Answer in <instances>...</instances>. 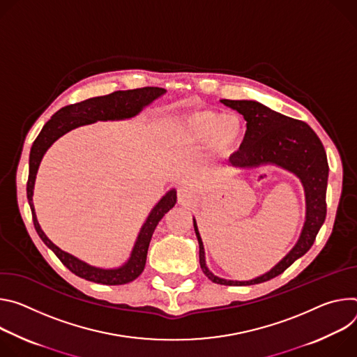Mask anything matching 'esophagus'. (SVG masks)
Wrapping results in <instances>:
<instances>
[{
  "label": "esophagus",
  "mask_w": 357,
  "mask_h": 357,
  "mask_svg": "<svg viewBox=\"0 0 357 357\" xmlns=\"http://www.w3.org/2000/svg\"><path fill=\"white\" fill-rule=\"evenodd\" d=\"M177 200H178V204L181 206H191L195 202V194L192 192L191 188L183 187L177 192Z\"/></svg>",
  "instance_id": "1"
}]
</instances>
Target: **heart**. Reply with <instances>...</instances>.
Instances as JSON below:
<instances>
[{
    "label": "heart",
    "instance_id": "obj_1",
    "mask_svg": "<svg viewBox=\"0 0 357 357\" xmlns=\"http://www.w3.org/2000/svg\"><path fill=\"white\" fill-rule=\"evenodd\" d=\"M244 125L236 114H221L210 109H200L172 119V144L181 150L200 149L207 144L215 153L234 150L243 139Z\"/></svg>",
    "mask_w": 357,
    "mask_h": 357
}]
</instances>
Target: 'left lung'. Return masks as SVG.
<instances>
[{"label":"left lung","mask_w":357,"mask_h":357,"mask_svg":"<svg viewBox=\"0 0 357 357\" xmlns=\"http://www.w3.org/2000/svg\"><path fill=\"white\" fill-rule=\"evenodd\" d=\"M221 103L241 113L247 121L244 140L240 150L231 155V166L251 169L261 165H275L294 173L305 190L306 218L298 243L271 271L250 281L224 280L207 268L204 245L197 222L192 218L194 231L200 245V265L207 278L220 285H255L282 273L313 245L316 235L326 218L328 158L321 139L305 122L281 114L255 100L222 99Z\"/></svg>","instance_id":"left-lung-1"}]
</instances>
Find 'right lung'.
<instances>
[{
    "instance_id": "1",
    "label": "right lung",
    "mask_w": 357,
    "mask_h": 357,
    "mask_svg": "<svg viewBox=\"0 0 357 357\" xmlns=\"http://www.w3.org/2000/svg\"><path fill=\"white\" fill-rule=\"evenodd\" d=\"M165 93L166 91L163 88L147 86V88H139L132 91H117L106 96L91 98L75 105H68L59 109L51 117V121L45 123L41 133L38 135V137L35 139L31 147L26 199L32 211L33 227L38 235L41 236V240L45 243V245L54 251V254L59 258V261L70 272L81 276V278L86 281H92L103 285H123L135 281L144 269L151 235L157 224L160 222V220L174 207L177 202V192L174 188H172L170 191L166 192V195H163V199L153 207V210L150 211L146 222L143 224L137 235V240L132 250L130 258L122 266L113 268V269H103V268L92 266L81 259H77L76 257L62 251L48 238L45 232L41 229V227H39L33 203H32L33 185H35L38 167L41 165L45 151L52 146V143L58 140L61 136H63L65 133L70 132L72 129H76L84 125H91L98 121H123V119L135 117L143 110V107H146L154 99L160 98Z\"/></svg>"
}]
</instances>
